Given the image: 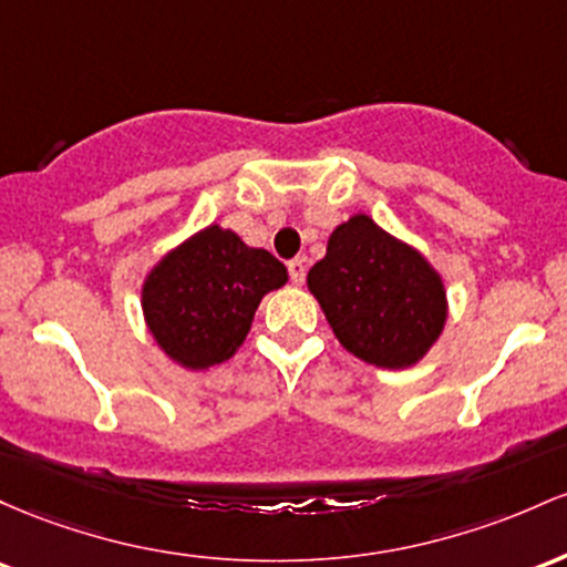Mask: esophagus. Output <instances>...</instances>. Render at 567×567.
<instances>
[{"mask_svg": "<svg viewBox=\"0 0 567 567\" xmlns=\"http://www.w3.org/2000/svg\"><path fill=\"white\" fill-rule=\"evenodd\" d=\"M286 267H289L291 284H302L305 281V257H295Z\"/></svg>", "mask_w": 567, "mask_h": 567, "instance_id": "34e87169", "label": "esophagus"}]
</instances>
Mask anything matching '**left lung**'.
Masks as SVG:
<instances>
[{"label": "left lung", "instance_id": "obj_1", "mask_svg": "<svg viewBox=\"0 0 567 567\" xmlns=\"http://www.w3.org/2000/svg\"><path fill=\"white\" fill-rule=\"evenodd\" d=\"M340 346L383 369L417 364L442 334V276L412 246L355 214L329 235L327 257L308 272Z\"/></svg>", "mask_w": 567, "mask_h": 567}]
</instances>
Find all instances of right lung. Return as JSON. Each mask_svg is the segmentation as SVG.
<instances>
[{
    "label": "right lung",
    "mask_w": 567,
    "mask_h": 567,
    "mask_svg": "<svg viewBox=\"0 0 567 567\" xmlns=\"http://www.w3.org/2000/svg\"><path fill=\"white\" fill-rule=\"evenodd\" d=\"M286 278L270 251L212 225L152 267L142 286L144 321L168 359L208 369L244 346L262 297Z\"/></svg>",
    "instance_id": "obj_1"
}]
</instances>
